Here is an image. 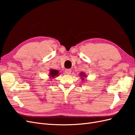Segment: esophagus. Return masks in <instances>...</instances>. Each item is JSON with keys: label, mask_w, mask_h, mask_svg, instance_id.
Masks as SVG:
<instances>
[{"label": "esophagus", "mask_w": 135, "mask_h": 135, "mask_svg": "<svg viewBox=\"0 0 135 135\" xmlns=\"http://www.w3.org/2000/svg\"><path fill=\"white\" fill-rule=\"evenodd\" d=\"M65 74H68V75H70L71 74V70H70V69H66L65 71Z\"/></svg>", "instance_id": "esophagus-1"}]
</instances>
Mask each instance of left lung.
<instances>
[{
  "mask_svg": "<svg viewBox=\"0 0 135 135\" xmlns=\"http://www.w3.org/2000/svg\"><path fill=\"white\" fill-rule=\"evenodd\" d=\"M79 74L80 77L81 78V80H84V78H87L86 74H85V73H84V72H81Z\"/></svg>",
  "mask_w": 135,
  "mask_h": 135,
  "instance_id": "1",
  "label": "left lung"
}]
</instances>
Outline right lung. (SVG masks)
Segmentation results:
<instances>
[{"mask_svg": "<svg viewBox=\"0 0 135 135\" xmlns=\"http://www.w3.org/2000/svg\"><path fill=\"white\" fill-rule=\"evenodd\" d=\"M59 71L58 70H54L53 69H51L50 70V73H49L48 76H50V79H54L56 77L59 76Z\"/></svg>", "mask_w": 135, "mask_h": 135, "instance_id": "obj_1", "label": "right lung"}]
</instances>
